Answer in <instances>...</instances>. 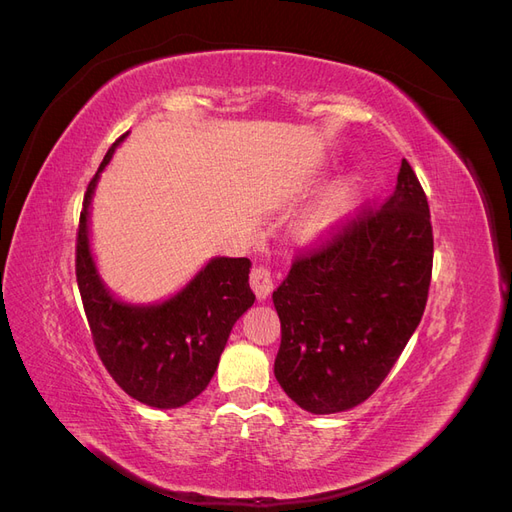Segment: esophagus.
I'll return each mask as SVG.
<instances>
[{
  "mask_svg": "<svg viewBox=\"0 0 512 512\" xmlns=\"http://www.w3.org/2000/svg\"><path fill=\"white\" fill-rule=\"evenodd\" d=\"M250 284H252V290L256 292V299L265 301L273 290L271 271L267 267H254L250 273Z\"/></svg>",
  "mask_w": 512,
  "mask_h": 512,
  "instance_id": "obj_1",
  "label": "esophagus"
}]
</instances>
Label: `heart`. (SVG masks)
Wrapping results in <instances>:
<instances>
[{"instance_id":"1","label":"heart","mask_w":512,"mask_h":512,"mask_svg":"<svg viewBox=\"0 0 512 512\" xmlns=\"http://www.w3.org/2000/svg\"><path fill=\"white\" fill-rule=\"evenodd\" d=\"M361 179L344 177L335 181L316 203L309 207L299 222V235L309 241H327L344 226L350 213L359 205Z\"/></svg>"}]
</instances>
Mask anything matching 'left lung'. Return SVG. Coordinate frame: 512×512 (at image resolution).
I'll return each instance as SVG.
<instances>
[{"mask_svg":"<svg viewBox=\"0 0 512 512\" xmlns=\"http://www.w3.org/2000/svg\"><path fill=\"white\" fill-rule=\"evenodd\" d=\"M431 262L427 196L404 160L386 203L299 256L273 292V371L294 404L335 414L378 389L423 318Z\"/></svg>","mask_w":512,"mask_h":512,"instance_id":"1","label":"left lung"}]
</instances>
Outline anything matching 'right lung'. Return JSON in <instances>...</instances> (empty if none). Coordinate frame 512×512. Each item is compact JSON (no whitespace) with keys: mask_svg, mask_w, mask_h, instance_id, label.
I'll return each mask as SVG.
<instances>
[{"mask_svg":"<svg viewBox=\"0 0 512 512\" xmlns=\"http://www.w3.org/2000/svg\"><path fill=\"white\" fill-rule=\"evenodd\" d=\"M123 134L89 181L79 239L76 282L94 344L113 380L145 406L181 408L207 389L235 322L254 305L247 258L215 256L179 292L156 303L117 299L102 280L89 239L91 200Z\"/></svg>","mask_w":512,"mask_h":512,"instance_id":"obj_1","label":"right lung"}]
</instances>
